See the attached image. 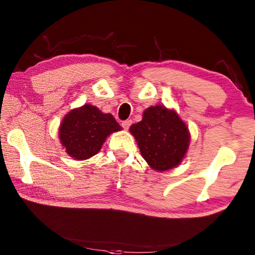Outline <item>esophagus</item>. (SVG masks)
I'll list each match as a JSON object with an SVG mask.
<instances>
[{"mask_svg":"<svg viewBox=\"0 0 255 255\" xmlns=\"http://www.w3.org/2000/svg\"><path fill=\"white\" fill-rule=\"evenodd\" d=\"M132 124V121L131 119H127V121H125V122H123L122 123V126H123V128L125 129V130H128L129 129V127H130V125Z\"/></svg>","mask_w":255,"mask_h":255,"instance_id":"34e87169","label":"esophagus"}]
</instances>
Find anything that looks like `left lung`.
<instances>
[{"mask_svg": "<svg viewBox=\"0 0 255 255\" xmlns=\"http://www.w3.org/2000/svg\"><path fill=\"white\" fill-rule=\"evenodd\" d=\"M129 131L136 139L142 158L158 172L181 164L191 142L187 125L175 110L163 105L145 108L141 122L131 125Z\"/></svg>", "mask_w": 255, "mask_h": 255, "instance_id": "obj_1", "label": "left lung"}]
</instances>
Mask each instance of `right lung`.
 Here are the masks:
<instances>
[{"mask_svg":"<svg viewBox=\"0 0 255 255\" xmlns=\"http://www.w3.org/2000/svg\"><path fill=\"white\" fill-rule=\"evenodd\" d=\"M122 129L112 114L84 104L63 117L59 126V139L69 156L83 161L99 153L107 137Z\"/></svg>","mask_w":255,"mask_h":255,"instance_id":"add662e5","label":"right lung"}]
</instances>
